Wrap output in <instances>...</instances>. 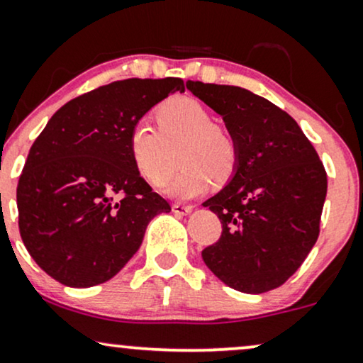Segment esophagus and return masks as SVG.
Here are the masks:
<instances>
[{
  "instance_id": "34e87169",
  "label": "esophagus",
  "mask_w": 363,
  "mask_h": 363,
  "mask_svg": "<svg viewBox=\"0 0 363 363\" xmlns=\"http://www.w3.org/2000/svg\"><path fill=\"white\" fill-rule=\"evenodd\" d=\"M172 211L179 216H187L192 211V206H186V204H174Z\"/></svg>"
}]
</instances>
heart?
<instances>
[{"label": "heart", "mask_w": 363, "mask_h": 363, "mask_svg": "<svg viewBox=\"0 0 363 363\" xmlns=\"http://www.w3.org/2000/svg\"><path fill=\"white\" fill-rule=\"evenodd\" d=\"M159 128L139 118L128 132V152L142 177L159 184L172 167L177 150L179 171L162 182V191L177 199H189L235 176L240 162L238 142L224 127L216 125L211 110L192 97H172L157 108Z\"/></svg>", "instance_id": "heart-1"}]
</instances>
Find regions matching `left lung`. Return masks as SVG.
Masks as SVG:
<instances>
[{"mask_svg": "<svg viewBox=\"0 0 363 363\" xmlns=\"http://www.w3.org/2000/svg\"><path fill=\"white\" fill-rule=\"evenodd\" d=\"M223 117L240 147L228 186L204 208L223 233L203 250L216 277L242 293L278 288L315 246L327 197V172L295 118L253 91L233 85L186 84Z\"/></svg>", "mask_w": 363, "mask_h": 363, "instance_id": "left-lung-1", "label": "left lung"}]
</instances>
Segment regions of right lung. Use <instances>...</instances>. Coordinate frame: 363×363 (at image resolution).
I'll list each match as a JSON object with an SVG mask.
<instances>
[{
	"label": "right lung",
	"mask_w": 363,
	"mask_h": 363,
	"mask_svg": "<svg viewBox=\"0 0 363 363\" xmlns=\"http://www.w3.org/2000/svg\"><path fill=\"white\" fill-rule=\"evenodd\" d=\"M174 91H184L181 79L112 82L63 105L36 137L18 181V226L57 281H108L137 253L150 219L171 211L132 162L128 132Z\"/></svg>",
	"instance_id": "add662e5"
}]
</instances>
